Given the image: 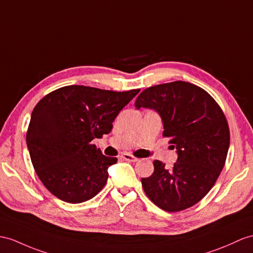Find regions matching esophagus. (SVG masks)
<instances>
[{"instance_id":"1","label":"esophagus","mask_w":253,"mask_h":253,"mask_svg":"<svg viewBox=\"0 0 253 253\" xmlns=\"http://www.w3.org/2000/svg\"><path fill=\"white\" fill-rule=\"evenodd\" d=\"M121 158L123 160H126V161H128V162H137L138 161V159L136 157L130 155V153H122Z\"/></svg>"}]
</instances>
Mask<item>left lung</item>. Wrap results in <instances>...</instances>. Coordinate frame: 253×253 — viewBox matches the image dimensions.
Returning <instances> with one entry per match:
<instances>
[{
  "mask_svg": "<svg viewBox=\"0 0 253 253\" xmlns=\"http://www.w3.org/2000/svg\"><path fill=\"white\" fill-rule=\"evenodd\" d=\"M135 107L156 110L163 122V136L178 155L169 169L153 161V174L141 178L145 193L169 212L195 205L213 187L225 164L230 130L222 109L204 89L181 80L145 89Z\"/></svg>",
  "mask_w": 253,
  "mask_h": 253,
  "instance_id": "obj_1",
  "label": "left lung"
}]
</instances>
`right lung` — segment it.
<instances>
[{"mask_svg": "<svg viewBox=\"0 0 253 253\" xmlns=\"http://www.w3.org/2000/svg\"><path fill=\"white\" fill-rule=\"evenodd\" d=\"M138 92L73 84L36 104L27 145L36 174L55 198L78 204L105 186L107 169L117 158L104 156L91 141L112 131L116 117Z\"/></svg>", "mask_w": 253, "mask_h": 253, "instance_id": "right-lung-1", "label": "right lung"}]
</instances>
